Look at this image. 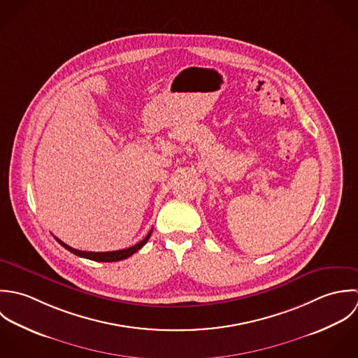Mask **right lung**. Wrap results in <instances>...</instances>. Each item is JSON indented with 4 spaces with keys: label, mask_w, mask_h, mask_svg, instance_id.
Listing matches in <instances>:
<instances>
[{
    "label": "right lung",
    "mask_w": 358,
    "mask_h": 358,
    "mask_svg": "<svg viewBox=\"0 0 358 358\" xmlns=\"http://www.w3.org/2000/svg\"><path fill=\"white\" fill-rule=\"evenodd\" d=\"M152 234V229L149 231V234L143 238L141 242H138L137 245L131 246V248H127V249H122V250H113V252H83V250H77V249H73L69 245L64 243L61 239L55 238L65 249H68L69 252H72L73 255L76 256H80V257H84V259H88V260H94V262H102V263H110V262H119V260H124L127 257H130L131 255H134L137 250H140L143 248V245L148 242L149 236Z\"/></svg>",
    "instance_id": "1"
}]
</instances>
